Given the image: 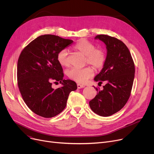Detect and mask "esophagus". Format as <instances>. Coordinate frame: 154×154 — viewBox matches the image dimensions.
<instances>
[{"instance_id":"obj_1","label":"esophagus","mask_w":154,"mask_h":154,"mask_svg":"<svg viewBox=\"0 0 154 154\" xmlns=\"http://www.w3.org/2000/svg\"><path fill=\"white\" fill-rule=\"evenodd\" d=\"M84 87H85V85H81L80 84H77V88H84Z\"/></svg>"}]
</instances>
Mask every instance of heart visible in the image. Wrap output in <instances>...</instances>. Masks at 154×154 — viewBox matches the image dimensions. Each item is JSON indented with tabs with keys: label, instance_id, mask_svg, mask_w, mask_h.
I'll return each instance as SVG.
<instances>
[{
	"label": "heart",
	"instance_id": "obj_1",
	"mask_svg": "<svg viewBox=\"0 0 154 154\" xmlns=\"http://www.w3.org/2000/svg\"><path fill=\"white\" fill-rule=\"evenodd\" d=\"M74 47L75 50L85 55V62L91 64L95 69H99L103 66L106 59V53L101 48H96L94 43L85 39H81L79 40ZM57 60L63 67L70 66L69 54L66 49H62L57 53ZM94 74V69L90 66L83 69L72 68L67 72L69 79L79 84L86 82L88 79L93 77Z\"/></svg>",
	"mask_w": 154,
	"mask_h": 154
}]
</instances>
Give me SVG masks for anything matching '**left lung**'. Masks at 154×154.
<instances>
[{
  "label": "left lung",
  "instance_id": "1",
  "mask_svg": "<svg viewBox=\"0 0 154 154\" xmlns=\"http://www.w3.org/2000/svg\"><path fill=\"white\" fill-rule=\"evenodd\" d=\"M106 45L107 57L103 67L94 78L99 84L106 82L102 91L89 102L92 110L102 117L110 116L122 109L131 94L135 75V65L131 54L120 40L107 35H98Z\"/></svg>",
  "mask_w": 154,
  "mask_h": 154
}]
</instances>
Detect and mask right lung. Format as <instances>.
<instances>
[{"instance_id":"obj_1","label":"right lung","mask_w":154,"mask_h":154,"mask_svg":"<svg viewBox=\"0 0 154 154\" xmlns=\"http://www.w3.org/2000/svg\"><path fill=\"white\" fill-rule=\"evenodd\" d=\"M73 42L72 40L47 34L32 40L21 52L17 62V84L23 101L35 114L51 118L66 108L69 94L76 83L63 79L57 55ZM63 86L57 90L52 82Z\"/></svg>"}]
</instances>
